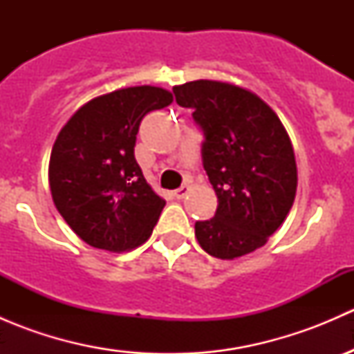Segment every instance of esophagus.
I'll return each mask as SVG.
<instances>
[{"mask_svg":"<svg viewBox=\"0 0 354 354\" xmlns=\"http://www.w3.org/2000/svg\"><path fill=\"white\" fill-rule=\"evenodd\" d=\"M188 192H190V187H188V185H183V187H180L176 192H174V197H176L178 200H181V198L187 197Z\"/></svg>","mask_w":354,"mask_h":354,"instance_id":"esophagus-1","label":"esophagus"}]
</instances>
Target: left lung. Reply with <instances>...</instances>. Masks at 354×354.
Here are the masks:
<instances>
[{
    "instance_id": "left-lung-1",
    "label": "left lung",
    "mask_w": 354,
    "mask_h": 354,
    "mask_svg": "<svg viewBox=\"0 0 354 354\" xmlns=\"http://www.w3.org/2000/svg\"><path fill=\"white\" fill-rule=\"evenodd\" d=\"M202 128V162L217 195L216 216L195 223L209 255L233 260L263 246L284 223L298 185L286 128L262 99L238 85L195 80L173 87Z\"/></svg>"
}]
</instances>
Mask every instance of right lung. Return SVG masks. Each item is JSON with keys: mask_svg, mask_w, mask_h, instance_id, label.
<instances>
[{"mask_svg": "<svg viewBox=\"0 0 354 354\" xmlns=\"http://www.w3.org/2000/svg\"><path fill=\"white\" fill-rule=\"evenodd\" d=\"M173 102L166 88L140 85L82 106L56 137L49 159L53 202L80 240L113 253L149 240L164 202L135 160L138 127Z\"/></svg>", "mask_w": 354, "mask_h": 354, "instance_id": "add662e5", "label": "right lung"}]
</instances>
